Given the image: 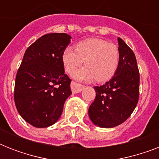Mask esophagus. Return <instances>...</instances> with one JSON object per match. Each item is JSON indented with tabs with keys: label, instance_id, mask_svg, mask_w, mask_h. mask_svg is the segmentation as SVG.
Returning <instances> with one entry per match:
<instances>
[{
	"label": "esophagus",
	"instance_id": "esophagus-1",
	"mask_svg": "<svg viewBox=\"0 0 159 159\" xmlns=\"http://www.w3.org/2000/svg\"><path fill=\"white\" fill-rule=\"evenodd\" d=\"M71 88H72V93H78L84 88V85L80 84V83H77V82L72 81L71 82Z\"/></svg>",
	"mask_w": 159,
	"mask_h": 159
}]
</instances>
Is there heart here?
<instances>
[{"label":"heart","instance_id":"obj_1","mask_svg":"<svg viewBox=\"0 0 159 159\" xmlns=\"http://www.w3.org/2000/svg\"><path fill=\"white\" fill-rule=\"evenodd\" d=\"M65 69L74 73L84 62L86 67L74 74L77 79L98 82L108 81L118 68L120 52L116 44L101 39H87L77 44L76 49L67 47L62 54Z\"/></svg>","mask_w":159,"mask_h":159}]
</instances>
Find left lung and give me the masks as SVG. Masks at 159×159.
Here are the masks:
<instances>
[{
	"instance_id": "8db88e82",
	"label": "left lung",
	"mask_w": 159,
	"mask_h": 159,
	"mask_svg": "<svg viewBox=\"0 0 159 159\" xmlns=\"http://www.w3.org/2000/svg\"><path fill=\"white\" fill-rule=\"evenodd\" d=\"M120 62L114 77L94 87L96 98L88 110L91 120L102 128H113L131 116L139 97V72L135 55L118 38Z\"/></svg>"
}]
</instances>
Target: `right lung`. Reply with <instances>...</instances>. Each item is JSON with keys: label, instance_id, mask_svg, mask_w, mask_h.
Returning <instances> with one entry per match:
<instances>
[{"label": "right lung", "instance_id": "obj_1", "mask_svg": "<svg viewBox=\"0 0 159 159\" xmlns=\"http://www.w3.org/2000/svg\"><path fill=\"white\" fill-rule=\"evenodd\" d=\"M71 36L44 34L26 49L16 74L14 100L22 118L37 128L52 125L60 118L72 94V80L64 72L62 54Z\"/></svg>", "mask_w": 159, "mask_h": 159}]
</instances>
